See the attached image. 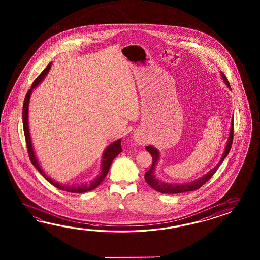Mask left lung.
Returning <instances> with one entry per match:
<instances>
[{"label": "left lung", "mask_w": 260, "mask_h": 260, "mask_svg": "<svg viewBox=\"0 0 260 260\" xmlns=\"http://www.w3.org/2000/svg\"><path fill=\"white\" fill-rule=\"evenodd\" d=\"M221 77L223 79L224 83H226V85L231 89V85L226 80V76L223 72H221ZM232 140H233V116H232V123H231V129H230V135L228 138V142H226V148L225 150L222 154L220 160L218 161V164L216 165L213 169H211L210 171L206 173L204 177H200L195 179L194 181L188 183H183V184H172V183L164 182L160 180L158 177H156L155 174V168L158 165V161L160 160V152L159 150L154 148L153 146H147L146 149L149 151V153L151 154L152 157V165L150 166L149 170L145 173V180L146 182L149 184L151 188L155 189L158 192H161V193L166 194H175V193H182V192H187V191H193L198 188H201L204 184L207 182L211 177H213V175L216 173L217 168L219 167L221 162L225 160L231 148H232Z\"/></svg>", "instance_id": "8db88e82"}]
</instances>
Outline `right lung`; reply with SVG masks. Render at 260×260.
I'll return each mask as SVG.
<instances>
[{
  "label": "right lung",
  "mask_w": 260,
  "mask_h": 260,
  "mask_svg": "<svg viewBox=\"0 0 260 260\" xmlns=\"http://www.w3.org/2000/svg\"><path fill=\"white\" fill-rule=\"evenodd\" d=\"M52 66V63H49L48 66L44 69L42 73L40 74L38 77L35 79L30 89L28 90V93L25 96L24 100V104H23V128H24V134H25V138H26V143H27V148H28V156L31 164L34 165V167L41 173V175L48 181L51 183L53 186H55V188H59L61 190L68 191V192H72V193H83L86 191L93 190L94 188H96L98 186H100V183L104 180L108 172L110 170V167L111 166L112 160H114V158L117 155L120 154L122 152V139H118L116 141L110 144L107 149L104 150L103 155H102V159H101V166H100V174L98 175V177L94 178V180L90 181L89 183H83L81 185H65L62 183L56 182L54 179H52L51 177H48L44 170L42 169V167L40 166L39 160H37V157L34 152V146H32V141L30 138V134H29V128H28V105H29V100H30V95L34 92V89L36 88L40 83L43 82L44 78L46 77L47 73L49 72L50 69Z\"/></svg>",
  "instance_id": "obj_1"
}]
</instances>
